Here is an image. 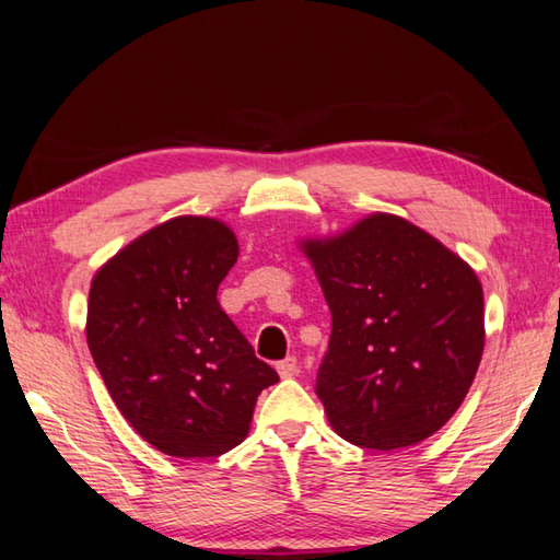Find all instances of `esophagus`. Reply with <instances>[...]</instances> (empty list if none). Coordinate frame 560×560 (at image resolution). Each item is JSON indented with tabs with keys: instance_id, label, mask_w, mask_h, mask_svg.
<instances>
[{
	"instance_id": "esophagus-1",
	"label": "esophagus",
	"mask_w": 560,
	"mask_h": 560,
	"mask_svg": "<svg viewBox=\"0 0 560 560\" xmlns=\"http://www.w3.org/2000/svg\"><path fill=\"white\" fill-rule=\"evenodd\" d=\"M277 371L281 377H293L299 375V361H295V355H287V359L277 363Z\"/></svg>"
}]
</instances>
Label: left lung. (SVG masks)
Here are the masks:
<instances>
[{
    "instance_id": "obj_1",
    "label": "left lung",
    "mask_w": 560,
    "mask_h": 560,
    "mask_svg": "<svg viewBox=\"0 0 560 560\" xmlns=\"http://www.w3.org/2000/svg\"><path fill=\"white\" fill-rule=\"evenodd\" d=\"M331 313L315 392L351 445L397 450L440 431L477 375L483 291L467 261L389 213L307 241Z\"/></svg>"
}]
</instances>
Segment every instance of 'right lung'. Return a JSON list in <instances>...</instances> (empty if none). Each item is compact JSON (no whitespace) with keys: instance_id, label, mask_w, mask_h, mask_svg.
<instances>
[{"instance_id":"right-lung-1","label":"right lung","mask_w":560,"mask_h":560,"mask_svg":"<svg viewBox=\"0 0 560 560\" xmlns=\"http://www.w3.org/2000/svg\"><path fill=\"white\" fill-rule=\"evenodd\" d=\"M237 259L221 221L180 217L101 267L86 339L117 409L171 457H219L243 443L259 392L279 383L217 301Z\"/></svg>"}]
</instances>
